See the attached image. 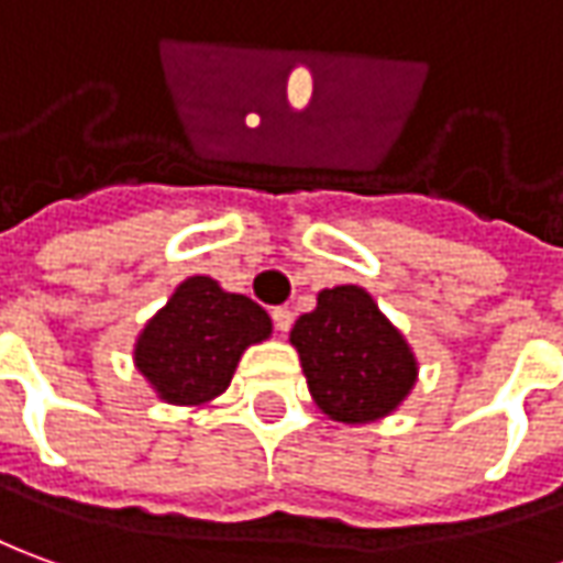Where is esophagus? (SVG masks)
I'll return each instance as SVG.
<instances>
[{"mask_svg":"<svg viewBox=\"0 0 563 563\" xmlns=\"http://www.w3.org/2000/svg\"><path fill=\"white\" fill-rule=\"evenodd\" d=\"M273 321H275V328H278V331L288 333L290 324H294V312H290L288 306H275V309H273Z\"/></svg>","mask_w":563,"mask_h":563,"instance_id":"obj_1","label":"esophagus"}]
</instances>
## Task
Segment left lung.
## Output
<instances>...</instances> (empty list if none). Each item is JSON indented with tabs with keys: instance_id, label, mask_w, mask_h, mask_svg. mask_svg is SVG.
Masks as SVG:
<instances>
[{
	"instance_id": "8db88e82",
	"label": "left lung",
	"mask_w": 563,
	"mask_h": 563,
	"mask_svg": "<svg viewBox=\"0 0 563 563\" xmlns=\"http://www.w3.org/2000/svg\"><path fill=\"white\" fill-rule=\"evenodd\" d=\"M290 343L316 405L336 422L383 420L417 383L405 333L358 285L321 290L316 309L294 324Z\"/></svg>"
}]
</instances>
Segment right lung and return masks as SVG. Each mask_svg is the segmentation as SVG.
Segmentation results:
<instances>
[{
	"label": "right lung",
	"mask_w": 563,
	"mask_h": 563,
	"mask_svg": "<svg viewBox=\"0 0 563 563\" xmlns=\"http://www.w3.org/2000/svg\"><path fill=\"white\" fill-rule=\"evenodd\" d=\"M273 333L266 309L208 275L177 285L134 343V364L168 405L201 407L227 393L244 349Z\"/></svg>",
	"instance_id": "1"
}]
</instances>
